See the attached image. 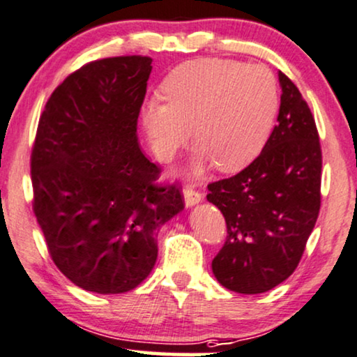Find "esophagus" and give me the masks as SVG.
Returning <instances> with one entry per match:
<instances>
[{"mask_svg":"<svg viewBox=\"0 0 357 357\" xmlns=\"http://www.w3.org/2000/svg\"><path fill=\"white\" fill-rule=\"evenodd\" d=\"M183 197H185V203H187V206H193L197 205L198 202L203 200V195L195 187H193V185H187V187L183 188Z\"/></svg>","mask_w":357,"mask_h":357,"instance_id":"34e87169","label":"esophagus"}]
</instances>
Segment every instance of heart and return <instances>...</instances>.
<instances>
[{
    "label": "heart",
    "instance_id": "b5f03b06",
    "mask_svg": "<svg viewBox=\"0 0 357 357\" xmlns=\"http://www.w3.org/2000/svg\"><path fill=\"white\" fill-rule=\"evenodd\" d=\"M162 101H147L142 123L160 160H169L190 139L195 167L211 160L236 172L261 154L279 113V85L269 68L225 59L188 60L160 86Z\"/></svg>",
    "mask_w": 357,
    "mask_h": 357
}]
</instances>
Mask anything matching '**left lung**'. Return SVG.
<instances>
[{
	"label": "left lung",
	"mask_w": 357,
	"mask_h": 357,
	"mask_svg": "<svg viewBox=\"0 0 357 357\" xmlns=\"http://www.w3.org/2000/svg\"><path fill=\"white\" fill-rule=\"evenodd\" d=\"M277 126L261 154L233 177L208 183L226 221L213 274L238 294H262L294 274L321 206V146L297 85L279 72Z\"/></svg>",
	"instance_id": "8db88e82"
}]
</instances>
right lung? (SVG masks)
I'll list each match as a JSON object with an SVG mask.
<instances>
[{
	"label": "right lung",
	"instance_id": "add662e5",
	"mask_svg": "<svg viewBox=\"0 0 357 357\" xmlns=\"http://www.w3.org/2000/svg\"><path fill=\"white\" fill-rule=\"evenodd\" d=\"M152 59L93 60L55 88L31 152L32 210L59 271L83 290L123 294L151 274L182 190L137 142Z\"/></svg>",
	"mask_w": 357,
	"mask_h": 357
}]
</instances>
